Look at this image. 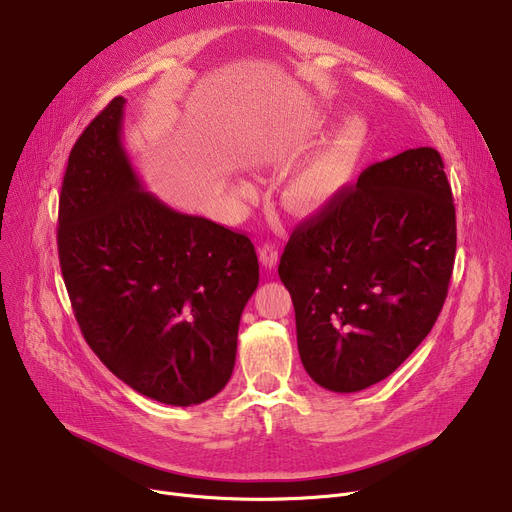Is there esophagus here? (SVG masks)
<instances>
[{
	"mask_svg": "<svg viewBox=\"0 0 512 512\" xmlns=\"http://www.w3.org/2000/svg\"><path fill=\"white\" fill-rule=\"evenodd\" d=\"M259 257H261V263L272 270V267L278 265V259H280L278 247L274 245V242H265V245L259 249Z\"/></svg>",
	"mask_w": 512,
	"mask_h": 512,
	"instance_id": "34e87169",
	"label": "esophagus"
}]
</instances>
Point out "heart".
<instances>
[{"label": "heart", "instance_id": "1", "mask_svg": "<svg viewBox=\"0 0 512 512\" xmlns=\"http://www.w3.org/2000/svg\"><path fill=\"white\" fill-rule=\"evenodd\" d=\"M365 139V124L359 118H348L288 176L282 188L284 205L294 213H315L334 203L355 176ZM240 193L251 195L253 188L240 184Z\"/></svg>", "mask_w": 512, "mask_h": 512}]
</instances>
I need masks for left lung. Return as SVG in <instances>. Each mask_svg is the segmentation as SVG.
I'll return each mask as SVG.
<instances>
[{"mask_svg": "<svg viewBox=\"0 0 512 512\" xmlns=\"http://www.w3.org/2000/svg\"><path fill=\"white\" fill-rule=\"evenodd\" d=\"M454 253L452 188L432 147L369 166L294 228L278 274L311 380L359 392L396 371L436 324Z\"/></svg>", "mask_w": 512, "mask_h": 512, "instance_id": "8db88e82", "label": "left lung"}]
</instances>
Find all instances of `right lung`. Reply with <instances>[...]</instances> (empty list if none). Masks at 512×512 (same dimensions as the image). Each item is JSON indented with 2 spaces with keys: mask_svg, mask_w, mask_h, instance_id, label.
<instances>
[{
  "mask_svg": "<svg viewBox=\"0 0 512 512\" xmlns=\"http://www.w3.org/2000/svg\"><path fill=\"white\" fill-rule=\"evenodd\" d=\"M124 103H107L70 151L60 267L101 363L143 396L191 407L230 380L259 261L249 236L145 191L122 145Z\"/></svg>",
  "mask_w": 512,
  "mask_h": 512,
  "instance_id": "right-lung-1",
  "label": "right lung"
}]
</instances>
